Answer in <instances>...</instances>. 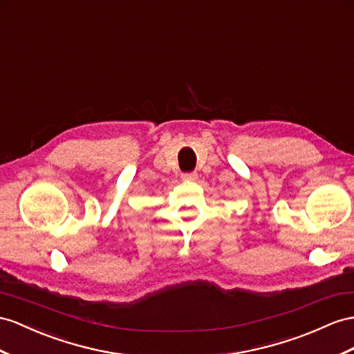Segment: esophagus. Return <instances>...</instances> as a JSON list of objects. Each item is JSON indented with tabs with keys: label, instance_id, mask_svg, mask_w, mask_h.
Returning a JSON list of instances; mask_svg holds the SVG:
<instances>
[{
	"label": "esophagus",
	"instance_id": "esophagus-1",
	"mask_svg": "<svg viewBox=\"0 0 354 354\" xmlns=\"http://www.w3.org/2000/svg\"><path fill=\"white\" fill-rule=\"evenodd\" d=\"M183 179L184 180H196L197 179V174H196V171H189V174H183Z\"/></svg>",
	"mask_w": 354,
	"mask_h": 354
}]
</instances>
